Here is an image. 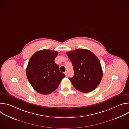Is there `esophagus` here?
Instances as JSON below:
<instances>
[{"mask_svg": "<svg viewBox=\"0 0 129 129\" xmlns=\"http://www.w3.org/2000/svg\"><path fill=\"white\" fill-rule=\"evenodd\" d=\"M65 75L66 77H67V76H68V73H67V71H65Z\"/></svg>", "mask_w": 129, "mask_h": 129, "instance_id": "esophagus-1", "label": "esophagus"}]
</instances>
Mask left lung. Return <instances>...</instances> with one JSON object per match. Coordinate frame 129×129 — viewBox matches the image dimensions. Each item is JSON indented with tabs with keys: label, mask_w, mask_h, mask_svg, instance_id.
<instances>
[{
	"label": "left lung",
	"mask_w": 129,
	"mask_h": 129,
	"mask_svg": "<svg viewBox=\"0 0 129 129\" xmlns=\"http://www.w3.org/2000/svg\"><path fill=\"white\" fill-rule=\"evenodd\" d=\"M66 54L74 70V76L69 79L73 86L84 93L94 90L103 77L102 68L98 57L86 49H77Z\"/></svg>",
	"instance_id": "left-lung-1"
}]
</instances>
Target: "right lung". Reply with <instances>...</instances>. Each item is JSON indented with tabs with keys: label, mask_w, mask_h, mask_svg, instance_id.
Instances as JSON below:
<instances>
[{
	"label": "right lung",
	"mask_w": 129,
	"mask_h": 129,
	"mask_svg": "<svg viewBox=\"0 0 129 129\" xmlns=\"http://www.w3.org/2000/svg\"><path fill=\"white\" fill-rule=\"evenodd\" d=\"M58 54L56 51L43 49L35 52L28 61L26 69L27 79L33 88L41 94L52 92L65 77L54 62Z\"/></svg>",
	"instance_id": "obj_1"
}]
</instances>
